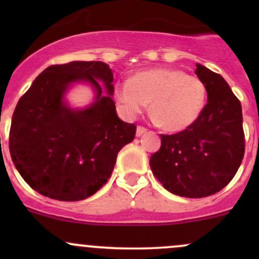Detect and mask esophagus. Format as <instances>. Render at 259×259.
Segmentation results:
<instances>
[{
	"instance_id": "obj_1",
	"label": "esophagus",
	"mask_w": 259,
	"mask_h": 259,
	"mask_svg": "<svg viewBox=\"0 0 259 259\" xmlns=\"http://www.w3.org/2000/svg\"><path fill=\"white\" fill-rule=\"evenodd\" d=\"M145 133H146V127H144V126L137 127V137H142V135L145 134Z\"/></svg>"
}]
</instances>
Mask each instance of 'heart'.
Instances as JSON below:
<instances>
[{"label":"heart","instance_id":"1","mask_svg":"<svg viewBox=\"0 0 259 259\" xmlns=\"http://www.w3.org/2000/svg\"><path fill=\"white\" fill-rule=\"evenodd\" d=\"M115 100L127 116L142 113L150 101L151 116L168 132H180L197 121L207 103V88L199 77L178 69L138 72L132 81L116 83Z\"/></svg>","mask_w":259,"mask_h":259}]
</instances>
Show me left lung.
<instances>
[{
  "label": "left lung",
  "instance_id": "8db88e82",
  "mask_svg": "<svg viewBox=\"0 0 259 259\" xmlns=\"http://www.w3.org/2000/svg\"><path fill=\"white\" fill-rule=\"evenodd\" d=\"M208 103L194 124L171 135L150 158L154 177L173 194L204 198L223 189L236 176L244 155L241 101L219 74L197 64Z\"/></svg>",
  "mask_w": 259,
  "mask_h": 259
}]
</instances>
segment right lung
Segmentation results:
<instances>
[{
	"label": "right lung",
	"instance_id": "add662e5",
	"mask_svg": "<svg viewBox=\"0 0 259 259\" xmlns=\"http://www.w3.org/2000/svg\"><path fill=\"white\" fill-rule=\"evenodd\" d=\"M101 79L109 96L102 95ZM85 80L96 101L75 111L63 96ZM113 72L101 61L51 65L21 96L12 115L10 154L23 180L45 197L76 202L95 194L110 178L117 153L135 138L137 126L117 117Z\"/></svg>",
	"mask_w": 259,
	"mask_h": 259
}]
</instances>
